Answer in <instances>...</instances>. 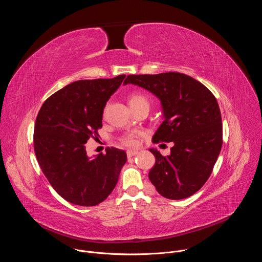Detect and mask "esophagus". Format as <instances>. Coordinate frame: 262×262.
I'll use <instances>...</instances> for the list:
<instances>
[{"label": "esophagus", "mask_w": 262, "mask_h": 262, "mask_svg": "<svg viewBox=\"0 0 262 262\" xmlns=\"http://www.w3.org/2000/svg\"><path fill=\"white\" fill-rule=\"evenodd\" d=\"M138 154V151H136V150H127L126 151V155H127V158H132V157H134V156H136Z\"/></svg>", "instance_id": "34e87169"}]
</instances>
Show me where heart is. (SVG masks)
I'll use <instances>...</instances> for the list:
<instances>
[{
    "label": "heart",
    "instance_id": "obj_1",
    "mask_svg": "<svg viewBox=\"0 0 262 262\" xmlns=\"http://www.w3.org/2000/svg\"><path fill=\"white\" fill-rule=\"evenodd\" d=\"M128 103H129L130 107L138 106L142 103H148L149 104L147 97L144 94L140 93V92H134L133 94H130V96L128 98ZM122 142H123L124 145H126L128 147H137L139 145V140L135 135L125 136L123 138Z\"/></svg>",
    "mask_w": 262,
    "mask_h": 262
}]
</instances>
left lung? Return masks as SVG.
Listing matches in <instances>:
<instances>
[{
    "mask_svg": "<svg viewBox=\"0 0 262 262\" xmlns=\"http://www.w3.org/2000/svg\"><path fill=\"white\" fill-rule=\"evenodd\" d=\"M133 84L155 94L164 121L152 142H173L163 157L150 148L156 164L148 174L163 197L180 200L198 192L210 176L223 143L222 117L214 95L200 82L180 72L130 74Z\"/></svg>",
    "mask_w": 262,
    "mask_h": 262,
    "instance_id": "obj_1",
    "label": "left lung"
}]
</instances>
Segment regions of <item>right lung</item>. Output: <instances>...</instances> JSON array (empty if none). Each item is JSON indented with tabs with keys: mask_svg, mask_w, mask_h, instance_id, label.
Returning a JSON list of instances; mask_svg holds the SVG:
<instances>
[{
	"mask_svg": "<svg viewBox=\"0 0 262 262\" xmlns=\"http://www.w3.org/2000/svg\"><path fill=\"white\" fill-rule=\"evenodd\" d=\"M125 78L81 80L50 96L37 115L34 150L54 190L66 201L94 206L114 190L126 163L124 150L114 147L89 158L85 144L98 136L106 101Z\"/></svg>",
	"mask_w": 262,
	"mask_h": 262,
	"instance_id": "add662e5",
	"label": "right lung"
}]
</instances>
